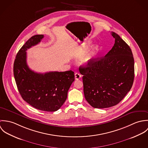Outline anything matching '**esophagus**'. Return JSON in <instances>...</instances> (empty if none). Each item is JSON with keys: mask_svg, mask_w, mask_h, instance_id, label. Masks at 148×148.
Listing matches in <instances>:
<instances>
[{"mask_svg": "<svg viewBox=\"0 0 148 148\" xmlns=\"http://www.w3.org/2000/svg\"><path fill=\"white\" fill-rule=\"evenodd\" d=\"M75 79H76V80H79V79H80L81 78L82 75H81L79 73L76 72V73H75Z\"/></svg>", "mask_w": 148, "mask_h": 148, "instance_id": "1", "label": "esophagus"}]
</instances>
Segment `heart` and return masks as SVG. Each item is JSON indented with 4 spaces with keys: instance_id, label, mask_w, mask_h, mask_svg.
Instances as JSON below:
<instances>
[{
    "instance_id": "1",
    "label": "heart",
    "mask_w": 148,
    "mask_h": 148,
    "mask_svg": "<svg viewBox=\"0 0 148 148\" xmlns=\"http://www.w3.org/2000/svg\"><path fill=\"white\" fill-rule=\"evenodd\" d=\"M96 48H94L93 49H92L91 50H90L87 53L86 55L84 57H83L82 59H81V63L84 64H87L89 63V62L91 60L93 55L95 52V51L96 50Z\"/></svg>"
}]
</instances>
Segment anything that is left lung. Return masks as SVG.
Here are the masks:
<instances>
[{
    "mask_svg": "<svg viewBox=\"0 0 148 148\" xmlns=\"http://www.w3.org/2000/svg\"><path fill=\"white\" fill-rule=\"evenodd\" d=\"M110 34L115 42L106 56L79 68L83 75L85 98L95 108H109L119 104L130 90L134 81L132 50L118 34Z\"/></svg>",
    "mask_w": 148,
    "mask_h": 148,
    "instance_id": "obj_1",
    "label": "left lung"
}]
</instances>
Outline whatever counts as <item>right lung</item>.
Here are the masks:
<instances>
[{
    "mask_svg": "<svg viewBox=\"0 0 148 148\" xmlns=\"http://www.w3.org/2000/svg\"><path fill=\"white\" fill-rule=\"evenodd\" d=\"M43 35L29 38L18 52L14 64V75L23 99L34 108L46 112H55L63 105L68 91L75 80L74 72H35L27 64V49L40 42Z\"/></svg>",
    "mask_w": 148,
    "mask_h": 148,
    "instance_id": "1",
    "label": "right lung"
}]
</instances>
